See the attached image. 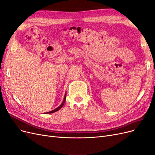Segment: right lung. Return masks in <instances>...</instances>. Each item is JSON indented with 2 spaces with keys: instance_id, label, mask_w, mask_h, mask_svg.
<instances>
[{
  "instance_id": "1",
  "label": "right lung",
  "mask_w": 155,
  "mask_h": 155,
  "mask_svg": "<svg viewBox=\"0 0 155 155\" xmlns=\"http://www.w3.org/2000/svg\"><path fill=\"white\" fill-rule=\"evenodd\" d=\"M65 100H66V94H65V96H64V100H63V102H62V104H61V105H60L59 107H58V108H56L55 109H54V110H51V111H50V112H46V114H50V113H53V112H55L58 111V110H59V109H61V108L63 107V105H64V104Z\"/></svg>"
}]
</instances>
